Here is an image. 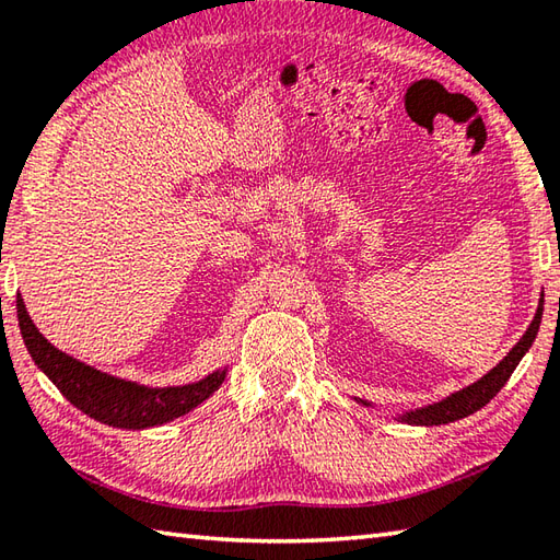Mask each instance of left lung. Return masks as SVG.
<instances>
[{
    "mask_svg": "<svg viewBox=\"0 0 560 560\" xmlns=\"http://www.w3.org/2000/svg\"><path fill=\"white\" fill-rule=\"evenodd\" d=\"M541 313H544V299L539 301V308L534 313V320L527 327V332L520 337V342L514 345L508 357L500 361V364L492 366L486 376H480L476 383H470V386L462 388V390H454L448 393L446 398L430 402V405H422V408H412V410H402L398 415H393V420H400V422H408V424H424V427H432V424H448V422H456L462 418H468V415H474L476 410L483 408L492 398L498 396V390L505 386L508 378L512 376V371L517 369V364L522 361V357L529 352V347L534 345L536 332H539V325H541ZM357 402L366 405V408H374V405L354 398Z\"/></svg>",
    "mask_w": 560,
    "mask_h": 560,
    "instance_id": "8db88e82",
    "label": "left lung"
}]
</instances>
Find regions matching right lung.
Here are the masks:
<instances>
[{
	"label": "right lung",
	"mask_w": 560,
	"mask_h": 560,
	"mask_svg": "<svg viewBox=\"0 0 560 560\" xmlns=\"http://www.w3.org/2000/svg\"><path fill=\"white\" fill-rule=\"evenodd\" d=\"M16 317L31 359L52 381V386L86 418L118 430H148L182 418L223 386L230 369L223 364L208 376L182 386H145L84 364L50 345L33 325L21 295H16Z\"/></svg>",
	"instance_id": "obj_1"
}]
</instances>
